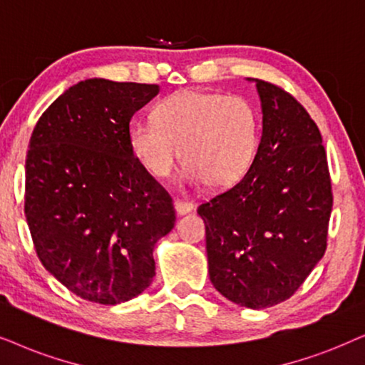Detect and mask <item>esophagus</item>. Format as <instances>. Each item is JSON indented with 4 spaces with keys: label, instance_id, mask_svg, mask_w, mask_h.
Segmentation results:
<instances>
[{
    "label": "esophagus",
    "instance_id": "34e87169",
    "mask_svg": "<svg viewBox=\"0 0 365 365\" xmlns=\"http://www.w3.org/2000/svg\"><path fill=\"white\" fill-rule=\"evenodd\" d=\"M193 209V204L188 200H182V198H175V210H177L178 215L188 214Z\"/></svg>",
    "mask_w": 365,
    "mask_h": 365
}]
</instances>
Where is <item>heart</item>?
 I'll return each mask as SVG.
<instances>
[{
	"label": "heart",
	"mask_w": 365,
	"mask_h": 365,
	"mask_svg": "<svg viewBox=\"0 0 365 365\" xmlns=\"http://www.w3.org/2000/svg\"><path fill=\"white\" fill-rule=\"evenodd\" d=\"M256 133L255 110L246 99L185 89L161 101L155 119L133 124L129 141L155 177H168L182 150L185 177L219 188L241 178L251 165Z\"/></svg>",
	"instance_id": "1"
}]
</instances>
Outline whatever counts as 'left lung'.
<instances>
[{"label":"left lung","instance_id":"obj_1","mask_svg":"<svg viewBox=\"0 0 365 365\" xmlns=\"http://www.w3.org/2000/svg\"><path fill=\"white\" fill-rule=\"evenodd\" d=\"M262 135L239 182L198 205L212 284L236 305H278L327 249L334 204L320 129L283 87L256 81Z\"/></svg>","mask_w":365,"mask_h":365}]
</instances>
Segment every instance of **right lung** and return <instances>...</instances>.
I'll return each instance as SVG.
<instances>
[{
  "label": "right lung",
  "instance_id": "1",
  "mask_svg": "<svg viewBox=\"0 0 365 365\" xmlns=\"http://www.w3.org/2000/svg\"><path fill=\"white\" fill-rule=\"evenodd\" d=\"M156 84L87 79L41 114L25 165V215L36 256L68 292L116 305L145 292L153 247L175 225L170 193L129 141Z\"/></svg>",
  "mask_w": 365,
  "mask_h": 365
}]
</instances>
